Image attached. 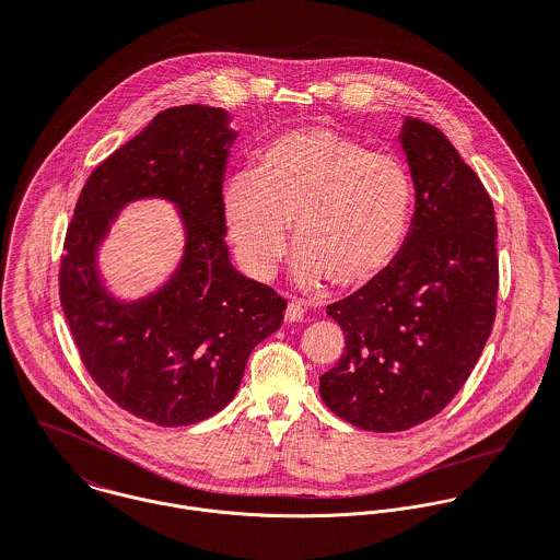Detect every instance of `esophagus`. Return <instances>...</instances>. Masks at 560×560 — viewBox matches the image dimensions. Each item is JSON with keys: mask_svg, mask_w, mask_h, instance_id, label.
Here are the masks:
<instances>
[{"mask_svg": "<svg viewBox=\"0 0 560 560\" xmlns=\"http://www.w3.org/2000/svg\"><path fill=\"white\" fill-rule=\"evenodd\" d=\"M304 306L300 304V302H289V306H287V311H284V319L289 322V324H298V322H302L304 319Z\"/></svg>", "mask_w": 560, "mask_h": 560, "instance_id": "34e87169", "label": "esophagus"}]
</instances>
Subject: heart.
Returning a JSON list of instances; mask_svg holds the SVG:
<instances>
[{"mask_svg":"<svg viewBox=\"0 0 560 560\" xmlns=\"http://www.w3.org/2000/svg\"><path fill=\"white\" fill-rule=\"evenodd\" d=\"M415 187L390 152L339 130L311 126L273 139L252 174L221 195L228 241L241 269L260 282L276 276L293 225L298 280L315 289L335 278L361 287L397 256L410 223Z\"/></svg>","mask_w":560,"mask_h":560,"instance_id":"obj_1","label":"heart"}]
</instances>
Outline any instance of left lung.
<instances>
[{
	"mask_svg": "<svg viewBox=\"0 0 560 560\" xmlns=\"http://www.w3.org/2000/svg\"><path fill=\"white\" fill-rule=\"evenodd\" d=\"M415 212L393 262L328 306L346 335L319 377L326 406L370 432L439 415L476 368L495 319L498 223L491 197L447 137L404 119Z\"/></svg>",
	"mask_w": 560,
	"mask_h": 560,
	"instance_id": "1",
	"label": "left lung"
}]
</instances>
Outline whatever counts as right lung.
<instances>
[{
	"label": "right lung",
	"mask_w": 560,
	"mask_h": 560,
	"mask_svg": "<svg viewBox=\"0 0 560 560\" xmlns=\"http://www.w3.org/2000/svg\"><path fill=\"white\" fill-rule=\"evenodd\" d=\"M210 106L159 113L86 180L65 236L60 304L80 359L124 410L156 425H190L225 408L252 350L273 335L287 300L238 273L228 254L221 187L236 132ZM179 206L186 254L173 278L135 303L102 284L96 249L130 200Z\"/></svg>",
	"instance_id": "add662e5"
}]
</instances>
